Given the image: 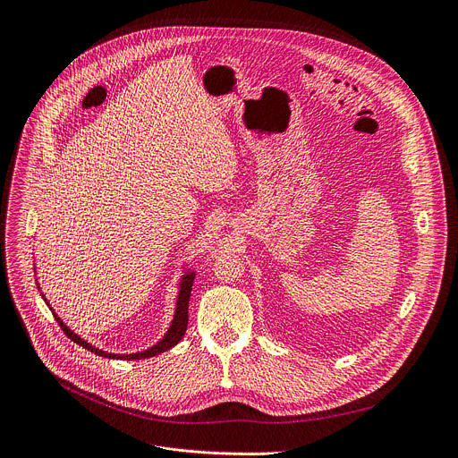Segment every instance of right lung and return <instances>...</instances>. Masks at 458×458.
I'll use <instances>...</instances> for the list:
<instances>
[{"label": "right lung", "mask_w": 458, "mask_h": 458, "mask_svg": "<svg viewBox=\"0 0 458 458\" xmlns=\"http://www.w3.org/2000/svg\"><path fill=\"white\" fill-rule=\"evenodd\" d=\"M193 277H195V274H188V276L184 277V281H182V286H181V290H179V300H177L175 318H174V323H172V327H170V330H168V335H165L155 347H151V349H148V351H144V352H139V354L120 356V354H107V352H104V351H98V349H95L93 345L86 344L84 340H80L76 335H72V332L64 325V321H62L55 312H53V314H55L58 325L62 327L64 335H65L67 338H71V340H72L74 344H78L80 347H84V349H88V351H91V352H95V354H98V356L120 358V360H144V358H151V356H155V354H160V352H164V351H168V349L175 347V345L182 340L184 332H186V328H188V303H190V293H191ZM49 309H51V307H49ZM51 310H53V309H51Z\"/></svg>", "instance_id": "add662e5"}]
</instances>
